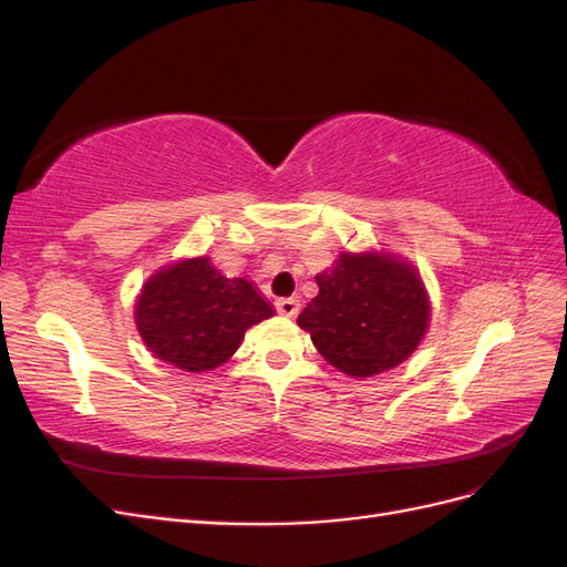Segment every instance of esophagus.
Listing matches in <instances>:
<instances>
[{
  "label": "esophagus",
  "mask_w": 567,
  "mask_h": 567,
  "mask_svg": "<svg viewBox=\"0 0 567 567\" xmlns=\"http://www.w3.org/2000/svg\"><path fill=\"white\" fill-rule=\"evenodd\" d=\"M277 312L284 317H296L300 312V300H296V298L277 300Z\"/></svg>",
  "instance_id": "esophagus-1"
}]
</instances>
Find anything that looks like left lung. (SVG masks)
<instances>
[{"mask_svg": "<svg viewBox=\"0 0 567 567\" xmlns=\"http://www.w3.org/2000/svg\"><path fill=\"white\" fill-rule=\"evenodd\" d=\"M315 279L319 296L307 302L298 326L342 373L369 379L419 348L431 302L409 262L385 252H342Z\"/></svg>", "mask_w": 567, "mask_h": 567, "instance_id": "obj_1", "label": "left lung"}]
</instances>
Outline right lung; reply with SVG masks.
<instances>
[{"instance_id":"right-lung-1","label":"right lung","mask_w":567,"mask_h":567,"mask_svg":"<svg viewBox=\"0 0 567 567\" xmlns=\"http://www.w3.org/2000/svg\"><path fill=\"white\" fill-rule=\"evenodd\" d=\"M274 315L248 279H229L210 257L163 267L144 284L134 321L153 357L184 371H210L238 350L246 331Z\"/></svg>"}]
</instances>
